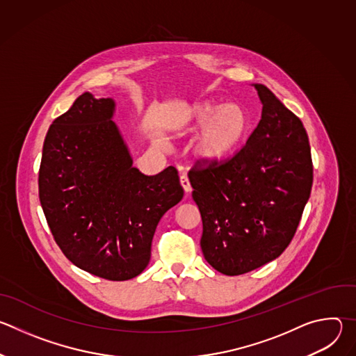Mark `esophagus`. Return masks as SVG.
<instances>
[{
  "label": "esophagus",
  "instance_id": "1",
  "mask_svg": "<svg viewBox=\"0 0 356 356\" xmlns=\"http://www.w3.org/2000/svg\"><path fill=\"white\" fill-rule=\"evenodd\" d=\"M180 184H181V187H183V190H184L186 193H190V191H191V184H190V180H188V177H187L186 175H181V176H180Z\"/></svg>",
  "mask_w": 356,
  "mask_h": 356
}]
</instances>
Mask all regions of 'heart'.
Returning a JSON list of instances; mask_svg holds the SVG:
<instances>
[{
  "label": "heart",
  "mask_w": 356,
  "mask_h": 356,
  "mask_svg": "<svg viewBox=\"0 0 356 356\" xmlns=\"http://www.w3.org/2000/svg\"><path fill=\"white\" fill-rule=\"evenodd\" d=\"M250 120L238 104L197 99L181 108L170 122L176 136L200 131L191 145L193 156L204 165H218L232 156L246 139Z\"/></svg>",
  "instance_id": "heart-1"
}]
</instances>
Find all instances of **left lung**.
Wrapping results in <instances>:
<instances>
[{"label":"left lung","instance_id":"8db88e82","mask_svg":"<svg viewBox=\"0 0 356 356\" xmlns=\"http://www.w3.org/2000/svg\"><path fill=\"white\" fill-rule=\"evenodd\" d=\"M253 86L264 107L246 145L224 163L197 162L188 173L202 220V255L227 276L248 273L282 255L313 186L302 122L266 86Z\"/></svg>","mask_w":356,"mask_h":356}]
</instances>
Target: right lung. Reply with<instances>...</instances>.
I'll return each instance as SVG.
<instances>
[{"label":"right lung","mask_w":356,"mask_h":356,"mask_svg":"<svg viewBox=\"0 0 356 356\" xmlns=\"http://www.w3.org/2000/svg\"><path fill=\"white\" fill-rule=\"evenodd\" d=\"M114 113L113 98L84 92L54 121L42 150L39 200L65 257L121 282L145 270L156 227L184 191L173 166L155 176L132 166Z\"/></svg>","instance_id":"1"}]
</instances>
